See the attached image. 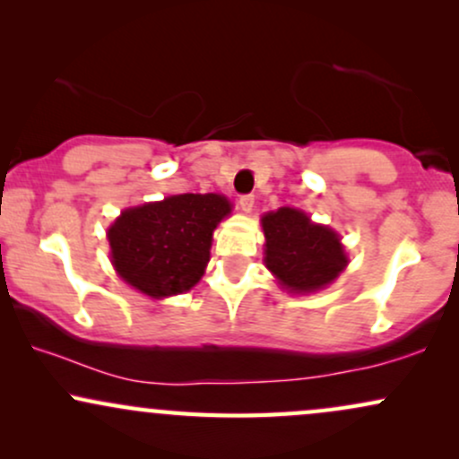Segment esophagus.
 I'll use <instances>...</instances> for the list:
<instances>
[{"label": "esophagus", "instance_id": "34e87169", "mask_svg": "<svg viewBox=\"0 0 459 459\" xmlns=\"http://www.w3.org/2000/svg\"><path fill=\"white\" fill-rule=\"evenodd\" d=\"M239 207H241V212L250 213L252 207H255V196H252V194H244V196L239 198Z\"/></svg>", "mask_w": 459, "mask_h": 459}]
</instances>
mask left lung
Masks as SVG:
<instances>
[{
  "instance_id": "left-lung-1",
  "label": "left lung",
  "mask_w": 459,
  "mask_h": 459,
  "mask_svg": "<svg viewBox=\"0 0 459 459\" xmlns=\"http://www.w3.org/2000/svg\"><path fill=\"white\" fill-rule=\"evenodd\" d=\"M265 265L289 291H317L345 270L347 256L328 226L307 213L282 207L263 218Z\"/></svg>"
}]
</instances>
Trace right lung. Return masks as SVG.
I'll use <instances>...</instances> for the list:
<instances>
[{
    "mask_svg": "<svg viewBox=\"0 0 459 459\" xmlns=\"http://www.w3.org/2000/svg\"><path fill=\"white\" fill-rule=\"evenodd\" d=\"M229 200L220 194H181L127 209L109 229L116 272L151 298L177 296L200 281L213 229Z\"/></svg>",
    "mask_w": 459,
    "mask_h": 459,
    "instance_id": "1",
    "label": "right lung"
}]
</instances>
